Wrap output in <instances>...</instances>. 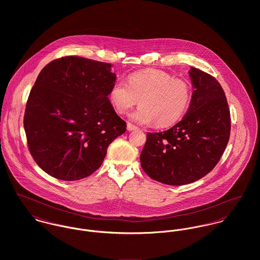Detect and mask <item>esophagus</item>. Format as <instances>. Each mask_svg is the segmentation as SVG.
<instances>
[{"instance_id": "esophagus-1", "label": "esophagus", "mask_w": 260, "mask_h": 260, "mask_svg": "<svg viewBox=\"0 0 260 260\" xmlns=\"http://www.w3.org/2000/svg\"><path fill=\"white\" fill-rule=\"evenodd\" d=\"M137 129H138L137 126L133 125L132 123H127V130L128 131H133V130H137Z\"/></svg>"}]
</instances>
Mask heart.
Wrapping results in <instances>:
<instances>
[{
    "label": "heart",
    "instance_id": "obj_1",
    "mask_svg": "<svg viewBox=\"0 0 260 260\" xmlns=\"http://www.w3.org/2000/svg\"><path fill=\"white\" fill-rule=\"evenodd\" d=\"M112 106L118 114H125L138 104L131 118L143 125L155 123L165 128L177 123L185 114L192 99L190 83L157 69L135 72L128 76L127 84L117 81L109 92Z\"/></svg>",
    "mask_w": 260,
    "mask_h": 260
}]
</instances>
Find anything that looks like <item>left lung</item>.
<instances>
[{
    "instance_id": "1",
    "label": "left lung",
    "mask_w": 260,
    "mask_h": 260,
    "mask_svg": "<svg viewBox=\"0 0 260 260\" xmlns=\"http://www.w3.org/2000/svg\"><path fill=\"white\" fill-rule=\"evenodd\" d=\"M194 91L188 111L170 129L147 133L140 155L145 173L168 185L192 183L218 163L229 140L230 111L221 85L191 67Z\"/></svg>"
}]
</instances>
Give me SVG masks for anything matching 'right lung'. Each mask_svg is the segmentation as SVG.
<instances>
[{
  "mask_svg": "<svg viewBox=\"0 0 260 260\" xmlns=\"http://www.w3.org/2000/svg\"><path fill=\"white\" fill-rule=\"evenodd\" d=\"M112 65L66 56L46 65L30 92L24 115L28 148L39 167L57 179L88 177L109 144L126 131L108 95Z\"/></svg>",
  "mask_w": 260,
  "mask_h": 260,
  "instance_id": "add662e5",
  "label": "right lung"
}]
</instances>
